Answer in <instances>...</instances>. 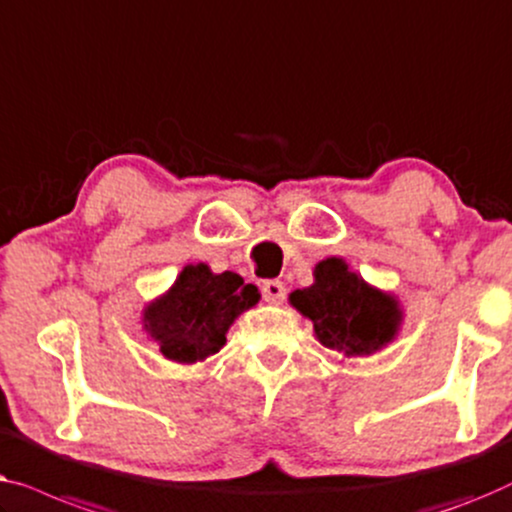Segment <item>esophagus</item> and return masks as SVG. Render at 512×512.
<instances>
[{
  "instance_id": "1",
  "label": "esophagus",
  "mask_w": 512,
  "mask_h": 512,
  "mask_svg": "<svg viewBox=\"0 0 512 512\" xmlns=\"http://www.w3.org/2000/svg\"><path fill=\"white\" fill-rule=\"evenodd\" d=\"M262 294L269 304H283L285 301V285L280 280H266L262 285Z\"/></svg>"
}]
</instances>
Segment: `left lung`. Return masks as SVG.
Segmentation results:
<instances>
[{
	"label": "left lung",
	"instance_id": "obj_1",
	"mask_svg": "<svg viewBox=\"0 0 512 512\" xmlns=\"http://www.w3.org/2000/svg\"><path fill=\"white\" fill-rule=\"evenodd\" d=\"M290 304L313 322L315 338L343 357L380 352L403 322L399 299L366 283L343 257L315 264L313 285L294 290Z\"/></svg>",
	"mask_w": 512,
	"mask_h": 512
}]
</instances>
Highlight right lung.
I'll use <instances>...</instances> for the list:
<instances>
[{
  "label": "right lung",
  "instance_id": "1",
  "mask_svg": "<svg viewBox=\"0 0 512 512\" xmlns=\"http://www.w3.org/2000/svg\"><path fill=\"white\" fill-rule=\"evenodd\" d=\"M257 301L259 290L239 273L187 264L167 292L148 301L141 322L164 359L194 364L220 352L234 320Z\"/></svg>",
  "mask_w": 512,
  "mask_h": 512
}]
</instances>
